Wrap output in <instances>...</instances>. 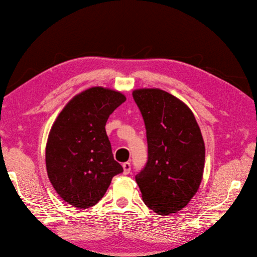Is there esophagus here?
<instances>
[{"mask_svg": "<svg viewBox=\"0 0 257 257\" xmlns=\"http://www.w3.org/2000/svg\"><path fill=\"white\" fill-rule=\"evenodd\" d=\"M122 166H123V170H124L123 173H124L125 175H128V174L131 172V164L127 162V163H124Z\"/></svg>", "mask_w": 257, "mask_h": 257, "instance_id": "esophagus-1", "label": "esophagus"}]
</instances>
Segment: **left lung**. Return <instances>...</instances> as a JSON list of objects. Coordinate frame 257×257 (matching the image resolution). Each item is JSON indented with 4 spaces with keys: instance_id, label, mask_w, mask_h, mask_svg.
I'll list each match as a JSON object with an SVG mask.
<instances>
[{
    "instance_id": "8db88e82",
    "label": "left lung",
    "mask_w": 257,
    "mask_h": 257,
    "mask_svg": "<svg viewBox=\"0 0 257 257\" xmlns=\"http://www.w3.org/2000/svg\"><path fill=\"white\" fill-rule=\"evenodd\" d=\"M143 117L148 162L135 176L144 203L165 215L180 211L197 192L205 148L191 109L159 88L132 92Z\"/></svg>"
}]
</instances>
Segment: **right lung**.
Instances as JSON below:
<instances>
[{"mask_svg":"<svg viewBox=\"0 0 257 257\" xmlns=\"http://www.w3.org/2000/svg\"><path fill=\"white\" fill-rule=\"evenodd\" d=\"M126 100L119 91L91 87L73 97L52 126L46 148L49 179L60 197L77 208H89L123 172L114 160L105 123Z\"/></svg>","mask_w":257,"mask_h":257,"instance_id":"obj_1","label":"right lung"}]
</instances>
